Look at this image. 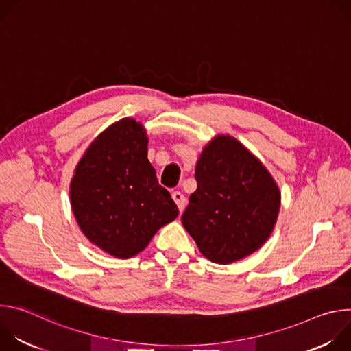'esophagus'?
Returning a JSON list of instances; mask_svg holds the SVG:
<instances>
[{"mask_svg": "<svg viewBox=\"0 0 351 351\" xmlns=\"http://www.w3.org/2000/svg\"><path fill=\"white\" fill-rule=\"evenodd\" d=\"M172 198H173V202L176 203L179 211L183 213L184 206H186V198H184V195H183L180 191H173V193H172Z\"/></svg>", "mask_w": 351, "mask_h": 351, "instance_id": "obj_1", "label": "esophagus"}]
</instances>
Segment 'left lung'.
I'll list each match as a JSON object with an SVG mask.
<instances>
[{"label": "left lung", "instance_id": "left-lung-1", "mask_svg": "<svg viewBox=\"0 0 351 351\" xmlns=\"http://www.w3.org/2000/svg\"><path fill=\"white\" fill-rule=\"evenodd\" d=\"M197 190L182 223L204 257L230 264L254 252L274 230L280 193L267 168L236 138L217 136L195 165Z\"/></svg>", "mask_w": 351, "mask_h": 351}]
</instances>
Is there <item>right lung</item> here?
I'll list each match as a JSON object with an SVG mask.
<instances>
[{
    "instance_id": "add662e5",
    "label": "right lung",
    "mask_w": 351,
    "mask_h": 351,
    "mask_svg": "<svg viewBox=\"0 0 351 351\" xmlns=\"http://www.w3.org/2000/svg\"><path fill=\"white\" fill-rule=\"evenodd\" d=\"M147 133L123 118L88 145L71 182V206L83 234L103 252L130 258L179 210L147 158Z\"/></svg>"
}]
</instances>
